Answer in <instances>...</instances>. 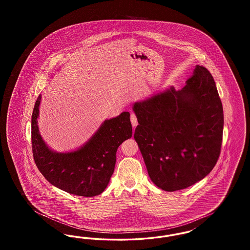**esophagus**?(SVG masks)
Masks as SVG:
<instances>
[{"mask_svg": "<svg viewBox=\"0 0 250 250\" xmlns=\"http://www.w3.org/2000/svg\"><path fill=\"white\" fill-rule=\"evenodd\" d=\"M130 121L131 124H132V125H133V127H136V126H137V125H138V120H137L136 115H135L133 112L131 113Z\"/></svg>", "mask_w": 250, "mask_h": 250, "instance_id": "1", "label": "esophagus"}]
</instances>
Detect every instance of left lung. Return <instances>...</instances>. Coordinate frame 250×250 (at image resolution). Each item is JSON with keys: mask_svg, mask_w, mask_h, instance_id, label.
Instances as JSON below:
<instances>
[{"mask_svg": "<svg viewBox=\"0 0 250 250\" xmlns=\"http://www.w3.org/2000/svg\"><path fill=\"white\" fill-rule=\"evenodd\" d=\"M132 108L139 123L134 139L156 187L184 189L211 172L220 154L224 115L204 66L197 65L181 90L169 86Z\"/></svg>", "mask_w": 250, "mask_h": 250, "instance_id": "obj_1", "label": "left lung"}]
</instances>
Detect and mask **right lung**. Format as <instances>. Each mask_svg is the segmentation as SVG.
Returning a JSON list of instances; mask_svg holds the SVG:
<instances>
[{"mask_svg": "<svg viewBox=\"0 0 250 250\" xmlns=\"http://www.w3.org/2000/svg\"><path fill=\"white\" fill-rule=\"evenodd\" d=\"M41 95L32 115V143L36 166L52 186L69 194L94 197L106 189L114 171L116 152L132 137L130 113L105 120L95 134L79 148L56 152L45 143L38 127Z\"/></svg>", "mask_w": 250, "mask_h": 250, "instance_id": "1", "label": "right lung"}]
</instances>
